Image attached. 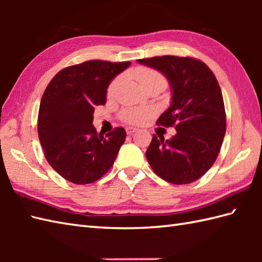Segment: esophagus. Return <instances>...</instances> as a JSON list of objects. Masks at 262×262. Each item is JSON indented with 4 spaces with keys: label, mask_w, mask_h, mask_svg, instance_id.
Returning a JSON list of instances; mask_svg holds the SVG:
<instances>
[{
    "label": "esophagus",
    "mask_w": 262,
    "mask_h": 262,
    "mask_svg": "<svg viewBox=\"0 0 262 262\" xmlns=\"http://www.w3.org/2000/svg\"><path fill=\"white\" fill-rule=\"evenodd\" d=\"M137 130H138V129H137V128H135V127H127V128H126V133H127L128 135L134 134V133L137 132Z\"/></svg>",
    "instance_id": "34e87169"
}]
</instances>
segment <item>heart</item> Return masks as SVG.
Returning <instances> with one entry per match:
<instances>
[{
	"instance_id": "1",
	"label": "heart",
	"mask_w": 262,
	"mask_h": 262,
	"mask_svg": "<svg viewBox=\"0 0 262 262\" xmlns=\"http://www.w3.org/2000/svg\"><path fill=\"white\" fill-rule=\"evenodd\" d=\"M134 76L136 80L140 82L141 85L146 84L152 81H164L163 76L161 75L158 71L149 68H137L134 71ZM120 82V76H117L110 82V84L107 89L108 96H113L115 93L117 86H118ZM155 113V109L152 107H141V108H127L124 109L121 113V119L128 122V124H135L140 125L143 124L144 121L147 120L149 117H152Z\"/></svg>"
}]
</instances>
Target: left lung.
I'll use <instances>...</instances> for the list:
<instances>
[{
  "label": "left lung",
  "instance_id": "1",
  "mask_svg": "<svg viewBox=\"0 0 262 262\" xmlns=\"http://www.w3.org/2000/svg\"><path fill=\"white\" fill-rule=\"evenodd\" d=\"M168 79L171 104L157 124L174 126L177 134L164 141L153 135L146 159L163 180L186 185L198 180L217 159L226 132L223 96L213 72L191 57L157 56L137 60Z\"/></svg>",
  "mask_w": 262,
  "mask_h": 262
}]
</instances>
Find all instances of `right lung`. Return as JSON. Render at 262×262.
I'll use <instances>...</instances> for the list:
<instances>
[{
    "label": "right lung",
    "mask_w": 262,
    "mask_h": 262,
    "mask_svg": "<svg viewBox=\"0 0 262 262\" xmlns=\"http://www.w3.org/2000/svg\"><path fill=\"white\" fill-rule=\"evenodd\" d=\"M132 63L88 60L65 68L42 94L38 136L49 165L76 185L99 180L113 166L126 132L116 127L105 137L94 128V107L104 104L109 83Z\"/></svg>",
    "instance_id": "1"
}]
</instances>
